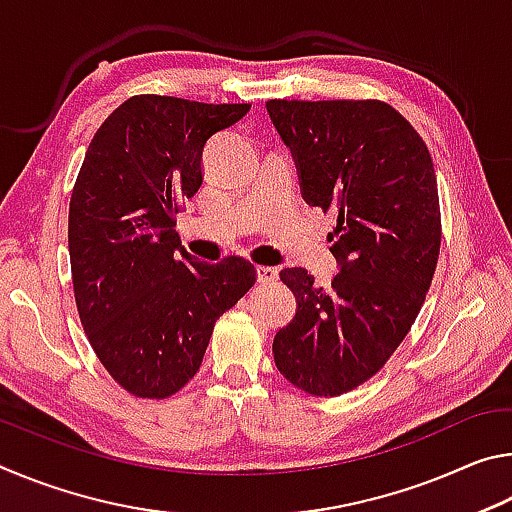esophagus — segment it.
Returning <instances> with one entry per match:
<instances>
[{
	"mask_svg": "<svg viewBox=\"0 0 512 512\" xmlns=\"http://www.w3.org/2000/svg\"><path fill=\"white\" fill-rule=\"evenodd\" d=\"M255 273H257V282H262V284L277 280V268L275 266H257Z\"/></svg>",
	"mask_w": 512,
	"mask_h": 512,
	"instance_id": "esophagus-1",
	"label": "esophagus"
}]
</instances>
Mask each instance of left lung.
I'll return each instance as SVG.
<instances>
[{
    "mask_svg": "<svg viewBox=\"0 0 512 512\" xmlns=\"http://www.w3.org/2000/svg\"><path fill=\"white\" fill-rule=\"evenodd\" d=\"M307 205L334 210L332 287L280 271L296 316L273 339L277 370L311 395L368 381L418 318L440 253L438 183L422 137L381 101L266 103Z\"/></svg>",
    "mask_w": 512,
    "mask_h": 512,
    "instance_id": "1",
    "label": "left lung"
}]
</instances>
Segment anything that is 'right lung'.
Masks as SVG:
<instances>
[{
	"label": "right lung",
	"mask_w": 512,
	"mask_h": 512,
	"mask_svg": "<svg viewBox=\"0 0 512 512\" xmlns=\"http://www.w3.org/2000/svg\"><path fill=\"white\" fill-rule=\"evenodd\" d=\"M250 110L140 94L94 133L69 201L76 307L106 370L135 397L162 400L201 368L216 318L255 284L241 257L198 262L176 212L203 183V149Z\"/></svg>",
	"instance_id": "1"
}]
</instances>
